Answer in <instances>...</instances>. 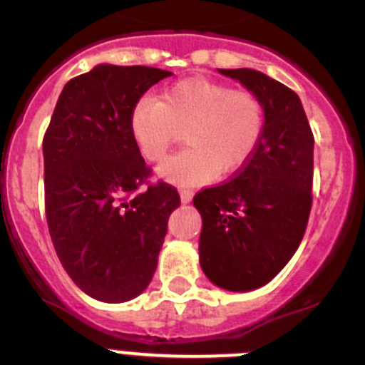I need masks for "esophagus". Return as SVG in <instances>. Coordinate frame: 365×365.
Returning <instances> with one entry per match:
<instances>
[{"label":"esophagus","mask_w":365,"mask_h":365,"mask_svg":"<svg viewBox=\"0 0 365 365\" xmlns=\"http://www.w3.org/2000/svg\"><path fill=\"white\" fill-rule=\"evenodd\" d=\"M179 195H180V202L188 205V202L192 201V197H193V192H192V190H188V188H180Z\"/></svg>","instance_id":"34e87169"}]
</instances>
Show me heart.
<instances>
[{"label":"heart","instance_id":"heart-1","mask_svg":"<svg viewBox=\"0 0 365 365\" xmlns=\"http://www.w3.org/2000/svg\"><path fill=\"white\" fill-rule=\"evenodd\" d=\"M265 108L250 91L208 78H186L166 87L159 100L144 96L130 115L135 146L148 160H163L185 130L190 148L157 170L173 185H201L240 170L256 151Z\"/></svg>","mask_w":365,"mask_h":365}]
</instances>
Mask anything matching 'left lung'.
<instances>
[{
	"mask_svg": "<svg viewBox=\"0 0 365 365\" xmlns=\"http://www.w3.org/2000/svg\"><path fill=\"white\" fill-rule=\"evenodd\" d=\"M217 71L261 100L265 128L234 179L193 197L202 219L199 263L219 289L248 292L276 278L302 243L312 205L314 138L292 89L254 69Z\"/></svg>",
	"mask_w": 365,
	"mask_h": 365,
	"instance_id": "1",
	"label": "left lung"
}]
</instances>
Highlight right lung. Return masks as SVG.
<instances>
[{
  "mask_svg": "<svg viewBox=\"0 0 365 365\" xmlns=\"http://www.w3.org/2000/svg\"><path fill=\"white\" fill-rule=\"evenodd\" d=\"M146 66L98 63L69 80L43 137L45 215L63 269L87 296L122 303L146 291L168 217L180 205L150 175L130 131L140 96L172 76Z\"/></svg>",
  "mask_w": 365,
  "mask_h": 365,
  "instance_id": "obj_1",
  "label": "right lung"
}]
</instances>
